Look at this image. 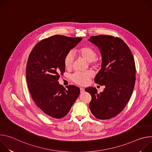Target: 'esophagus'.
<instances>
[{"mask_svg":"<svg viewBox=\"0 0 152 152\" xmlns=\"http://www.w3.org/2000/svg\"><path fill=\"white\" fill-rule=\"evenodd\" d=\"M80 93H83L85 91V90L83 88H80Z\"/></svg>","mask_w":152,"mask_h":152,"instance_id":"esophagus-1","label":"esophagus"}]
</instances>
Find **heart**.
Returning <instances> with one entry per match:
<instances>
[{"label": "heart", "instance_id": "obj_1", "mask_svg": "<svg viewBox=\"0 0 152 152\" xmlns=\"http://www.w3.org/2000/svg\"><path fill=\"white\" fill-rule=\"evenodd\" d=\"M76 54L82 59L87 62H89L90 65L93 67H96L99 65V60L96 58L97 52L95 49L90 45H84L78 49L76 51ZM74 56L72 52H69L64 57V64L65 67L67 69H72L73 62ZM94 74L91 71L86 72H76L72 76V80L76 84L84 86L87 85L90 80L93 77Z\"/></svg>", "mask_w": 152, "mask_h": 152}]
</instances>
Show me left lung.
Returning <instances> with one entry per match:
<instances>
[{
	"instance_id": "left-lung-1",
	"label": "left lung",
	"mask_w": 152,
	"mask_h": 152,
	"mask_svg": "<svg viewBox=\"0 0 152 152\" xmlns=\"http://www.w3.org/2000/svg\"><path fill=\"white\" fill-rule=\"evenodd\" d=\"M89 41L96 45L102 55V68L94 82L104 85L103 92L86 88L91 96L90 110L100 120H108L120 113L132 94L136 68L133 55L120 38L112 35L91 36Z\"/></svg>"
}]
</instances>
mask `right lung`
Instances as JSON below:
<instances>
[{
    "label": "right lung",
    "mask_w": 152,
    "mask_h": 152,
    "mask_svg": "<svg viewBox=\"0 0 152 152\" xmlns=\"http://www.w3.org/2000/svg\"><path fill=\"white\" fill-rule=\"evenodd\" d=\"M81 39L53 35L41 40L30 53L26 70L28 88L37 106L49 118L66 116L79 95L77 86L68 85L66 89L58 80L65 72V56Z\"/></svg>",
    "instance_id": "1"
}]
</instances>
